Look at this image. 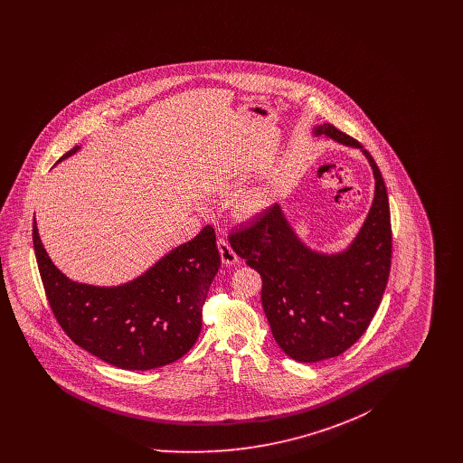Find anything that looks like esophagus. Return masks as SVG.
<instances>
[{"mask_svg": "<svg viewBox=\"0 0 463 463\" xmlns=\"http://www.w3.org/2000/svg\"><path fill=\"white\" fill-rule=\"evenodd\" d=\"M219 251H221L222 262L227 265L238 264V255L236 251L232 250V246L229 244V241L225 238L219 240Z\"/></svg>", "mask_w": 463, "mask_h": 463, "instance_id": "esophagus-1", "label": "esophagus"}]
</instances>
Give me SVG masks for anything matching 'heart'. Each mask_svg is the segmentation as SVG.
I'll list each match as a JSON object with an SVG mask.
<instances>
[{"instance_id": "heart-1", "label": "heart", "mask_w": 463, "mask_h": 463, "mask_svg": "<svg viewBox=\"0 0 463 463\" xmlns=\"http://www.w3.org/2000/svg\"><path fill=\"white\" fill-rule=\"evenodd\" d=\"M259 206V201L257 199H251L250 203H248V208H257Z\"/></svg>"}]
</instances>
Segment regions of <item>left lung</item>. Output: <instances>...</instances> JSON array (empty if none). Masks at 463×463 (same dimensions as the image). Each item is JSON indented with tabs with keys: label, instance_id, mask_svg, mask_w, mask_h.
<instances>
[{
	"label": "left lung",
	"instance_id": "1",
	"mask_svg": "<svg viewBox=\"0 0 463 463\" xmlns=\"http://www.w3.org/2000/svg\"><path fill=\"white\" fill-rule=\"evenodd\" d=\"M314 135L359 147L373 168V204L353 244L335 255L312 251L278 204L229 234L232 250L262 276V306L278 345L300 363L340 355L363 336L392 259L389 198L373 157L330 123L316 127Z\"/></svg>",
	"mask_w": 463,
	"mask_h": 463
}]
</instances>
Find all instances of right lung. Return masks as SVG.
I'll use <instances>...</instances> for the list:
<instances>
[{
  "mask_svg": "<svg viewBox=\"0 0 463 463\" xmlns=\"http://www.w3.org/2000/svg\"><path fill=\"white\" fill-rule=\"evenodd\" d=\"M33 244L53 316L87 353L121 370H153L180 359L196 344L203 304L221 267L212 225L121 287L71 281L46 255L36 221Z\"/></svg>",
  "mask_w": 463,
  "mask_h": 463,
  "instance_id": "right-lung-1",
  "label": "right lung"
}]
</instances>
